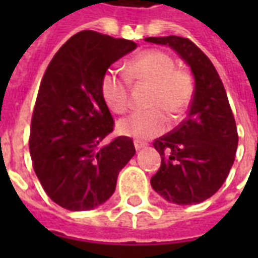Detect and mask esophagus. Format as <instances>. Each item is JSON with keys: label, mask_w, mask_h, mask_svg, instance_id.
<instances>
[{"label": "esophagus", "mask_w": 258, "mask_h": 258, "mask_svg": "<svg viewBox=\"0 0 258 258\" xmlns=\"http://www.w3.org/2000/svg\"><path fill=\"white\" fill-rule=\"evenodd\" d=\"M134 146L137 151H140V149H142V148H145L146 144H144V142H141V141H134Z\"/></svg>", "instance_id": "esophagus-1"}]
</instances>
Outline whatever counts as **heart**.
Segmentation results:
<instances>
[{
	"label": "heart",
	"instance_id": "heart-1",
	"mask_svg": "<svg viewBox=\"0 0 258 258\" xmlns=\"http://www.w3.org/2000/svg\"><path fill=\"white\" fill-rule=\"evenodd\" d=\"M124 74L114 69L105 72L101 81L102 98L113 113H125L131 105L130 82L152 85L148 99L151 109L135 112L117 124L120 134L137 140H149L164 133L168 127L166 112L177 117L188 109L194 98V81L189 74L177 69L171 55L149 49L130 59Z\"/></svg>",
	"mask_w": 258,
	"mask_h": 258
}]
</instances>
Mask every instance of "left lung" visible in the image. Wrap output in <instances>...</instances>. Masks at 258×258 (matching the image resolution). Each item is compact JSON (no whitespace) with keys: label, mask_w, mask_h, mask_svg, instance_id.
Returning a JSON list of instances; mask_svg holds the SVG:
<instances>
[{"label":"left lung","mask_w":258,"mask_h":258,"mask_svg":"<svg viewBox=\"0 0 258 258\" xmlns=\"http://www.w3.org/2000/svg\"><path fill=\"white\" fill-rule=\"evenodd\" d=\"M145 40L173 48L195 77L188 117L153 142L162 164L151 178L152 188L175 205L202 203L221 188L238 148V130L227 92L210 59L189 38Z\"/></svg>","instance_id":"8db88e82"}]
</instances>
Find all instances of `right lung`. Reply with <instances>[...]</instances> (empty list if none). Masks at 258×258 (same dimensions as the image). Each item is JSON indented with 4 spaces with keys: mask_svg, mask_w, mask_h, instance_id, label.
I'll return each mask as SVG.
<instances>
[{
    "mask_svg": "<svg viewBox=\"0 0 258 258\" xmlns=\"http://www.w3.org/2000/svg\"><path fill=\"white\" fill-rule=\"evenodd\" d=\"M137 48L124 38L80 31L55 53L40 84L30 127V156L42 188L63 209L105 203L120 170L135 155L130 137L103 141L113 117L101 81L110 64Z\"/></svg>",
    "mask_w": 258,
    "mask_h": 258,
    "instance_id": "1",
    "label": "right lung"
}]
</instances>
